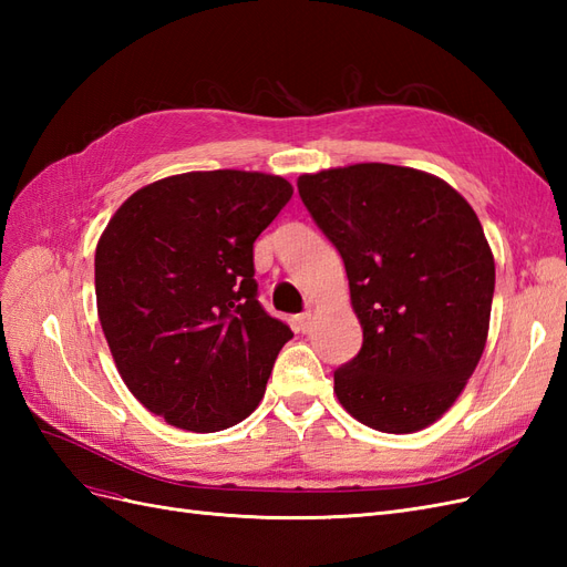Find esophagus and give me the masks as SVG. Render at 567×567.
<instances>
[{
  "mask_svg": "<svg viewBox=\"0 0 567 567\" xmlns=\"http://www.w3.org/2000/svg\"><path fill=\"white\" fill-rule=\"evenodd\" d=\"M312 312H302L300 317H298V329L302 331V333H307V331H310L312 329Z\"/></svg>",
  "mask_w": 567,
  "mask_h": 567,
  "instance_id": "esophagus-1",
  "label": "esophagus"
}]
</instances>
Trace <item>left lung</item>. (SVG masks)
Here are the masks:
<instances>
[{"label":"left lung","instance_id":"obj_1","mask_svg":"<svg viewBox=\"0 0 567 567\" xmlns=\"http://www.w3.org/2000/svg\"><path fill=\"white\" fill-rule=\"evenodd\" d=\"M346 262L362 350L333 371L342 409L381 433L442 419L483 357L494 255L456 188L414 167L357 163L298 177Z\"/></svg>","mask_w":567,"mask_h":567}]
</instances>
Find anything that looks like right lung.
Segmentation results:
<instances>
[{
    "label": "right lung",
    "instance_id": "add662e5",
    "mask_svg": "<svg viewBox=\"0 0 567 567\" xmlns=\"http://www.w3.org/2000/svg\"><path fill=\"white\" fill-rule=\"evenodd\" d=\"M290 196L279 175L184 173L134 192L101 234V329L130 392L165 423L217 433L265 398L293 333L257 302L252 244Z\"/></svg>",
    "mask_w": 567,
    "mask_h": 567
}]
</instances>
